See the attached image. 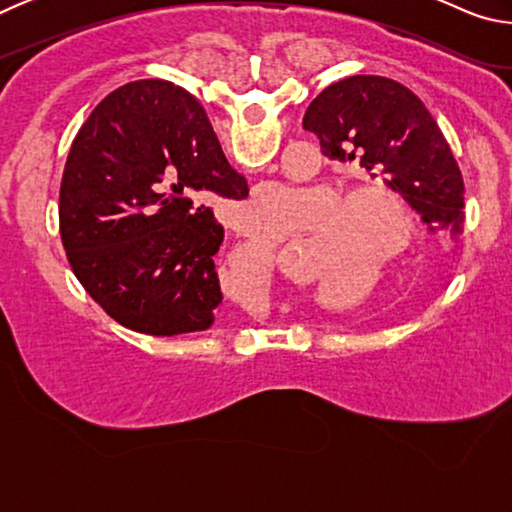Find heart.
<instances>
[{
  "mask_svg": "<svg viewBox=\"0 0 512 512\" xmlns=\"http://www.w3.org/2000/svg\"><path fill=\"white\" fill-rule=\"evenodd\" d=\"M314 189L262 185L244 205V225L259 239H282L323 214ZM404 198L381 185H359L339 194L314 237L316 275L332 277L350 266H377L400 257L413 237Z\"/></svg>",
  "mask_w": 512,
  "mask_h": 512,
  "instance_id": "obj_1",
  "label": "heart"
}]
</instances>
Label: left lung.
<instances>
[{
  "mask_svg": "<svg viewBox=\"0 0 512 512\" xmlns=\"http://www.w3.org/2000/svg\"><path fill=\"white\" fill-rule=\"evenodd\" d=\"M302 128L327 160L379 176L420 216L427 235L456 241L463 232V176L424 103L384 76H348L309 103Z\"/></svg>",
  "mask_w": 512,
  "mask_h": 512,
  "instance_id": "obj_1",
  "label": "left lung"
}]
</instances>
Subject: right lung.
<instances>
[{"label": "right lung", "instance_id": "add662e5", "mask_svg": "<svg viewBox=\"0 0 512 512\" xmlns=\"http://www.w3.org/2000/svg\"><path fill=\"white\" fill-rule=\"evenodd\" d=\"M248 196L210 119L169 81L108 94L67 155L60 235L85 291L119 325L151 336L203 332L223 293V241L205 198Z\"/></svg>", "mask_w": 512, "mask_h": 512}]
</instances>
